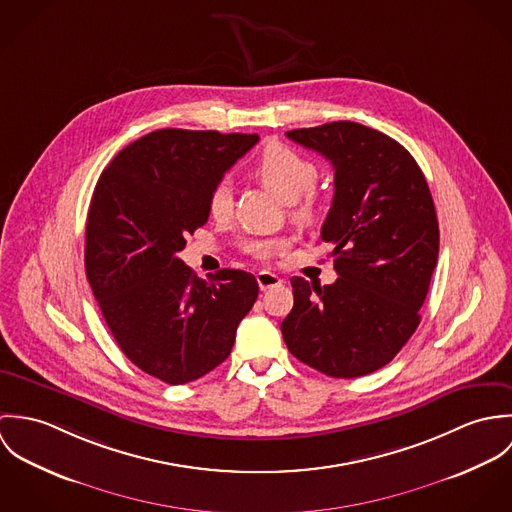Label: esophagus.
Listing matches in <instances>:
<instances>
[{"label": "esophagus", "instance_id": "obj_1", "mask_svg": "<svg viewBox=\"0 0 512 512\" xmlns=\"http://www.w3.org/2000/svg\"><path fill=\"white\" fill-rule=\"evenodd\" d=\"M256 280H258V286L260 290H270V288H276V286H282V278L274 272H268V270H262L256 274Z\"/></svg>", "mask_w": 512, "mask_h": 512}]
</instances>
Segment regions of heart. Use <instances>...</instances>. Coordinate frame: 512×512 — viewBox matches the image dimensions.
<instances>
[{
    "instance_id": "b5f03b06",
    "label": "heart",
    "mask_w": 512,
    "mask_h": 512,
    "mask_svg": "<svg viewBox=\"0 0 512 512\" xmlns=\"http://www.w3.org/2000/svg\"><path fill=\"white\" fill-rule=\"evenodd\" d=\"M254 177L274 191L282 201L292 203L293 217L307 220L313 217L311 189L317 179V167L292 147L268 144L252 165ZM209 215L215 220L226 219L232 209V193L226 181L217 183L207 199ZM288 248L286 238H260L244 242V252L258 260H268Z\"/></svg>"
}]
</instances>
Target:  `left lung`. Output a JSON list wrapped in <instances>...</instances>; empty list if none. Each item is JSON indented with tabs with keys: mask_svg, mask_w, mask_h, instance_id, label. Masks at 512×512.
I'll return each instance as SVG.
<instances>
[{
	"mask_svg": "<svg viewBox=\"0 0 512 512\" xmlns=\"http://www.w3.org/2000/svg\"><path fill=\"white\" fill-rule=\"evenodd\" d=\"M335 169V195L321 238L331 242L337 280L292 278L282 335L295 359L333 378L388 365L420 325L438 264V217L430 187L408 149L357 122L290 130Z\"/></svg>",
	"mask_w": 512,
	"mask_h": 512,
	"instance_id": "left-lung-1",
	"label": "left lung"
}]
</instances>
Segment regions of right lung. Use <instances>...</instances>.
<instances>
[{
  "label": "right lung",
  "mask_w": 512,
  "mask_h": 512,
  "mask_svg": "<svg viewBox=\"0 0 512 512\" xmlns=\"http://www.w3.org/2000/svg\"><path fill=\"white\" fill-rule=\"evenodd\" d=\"M258 134L165 128L124 147L102 171L88 209L84 266L122 353L147 374L185 384L230 355L258 297L242 270L209 282L177 258L209 220L207 199Z\"/></svg>",
  "instance_id": "1"
}]
</instances>
